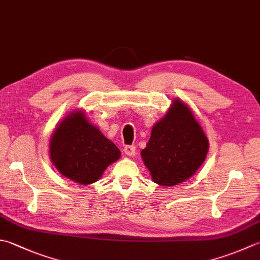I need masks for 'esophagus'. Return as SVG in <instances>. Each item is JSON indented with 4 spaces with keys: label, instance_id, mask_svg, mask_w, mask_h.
<instances>
[{
    "label": "esophagus",
    "instance_id": "1",
    "mask_svg": "<svg viewBox=\"0 0 260 260\" xmlns=\"http://www.w3.org/2000/svg\"><path fill=\"white\" fill-rule=\"evenodd\" d=\"M135 150H136V149H135L134 145H126V146L124 147L125 154H126V155H129V156L135 154Z\"/></svg>",
    "mask_w": 260,
    "mask_h": 260
}]
</instances>
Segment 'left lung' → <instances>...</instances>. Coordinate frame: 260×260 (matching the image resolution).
I'll list each match as a JSON object with an SVG mask.
<instances>
[{
    "label": "left lung",
    "mask_w": 260,
    "mask_h": 260,
    "mask_svg": "<svg viewBox=\"0 0 260 260\" xmlns=\"http://www.w3.org/2000/svg\"><path fill=\"white\" fill-rule=\"evenodd\" d=\"M208 151L202 126L184 101L175 99L162 119L152 127L141 155L157 185L175 186L195 174Z\"/></svg>",
    "instance_id": "obj_1"
}]
</instances>
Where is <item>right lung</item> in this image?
I'll return each mask as SVG.
<instances>
[{
    "mask_svg": "<svg viewBox=\"0 0 260 260\" xmlns=\"http://www.w3.org/2000/svg\"><path fill=\"white\" fill-rule=\"evenodd\" d=\"M50 160L60 174L80 185L93 184L120 157L113 142L90 124L82 110L72 111L50 137Z\"/></svg>",
    "mask_w": 260,
    "mask_h": 260,
    "instance_id": "obj_1",
    "label": "right lung"
}]
</instances>
